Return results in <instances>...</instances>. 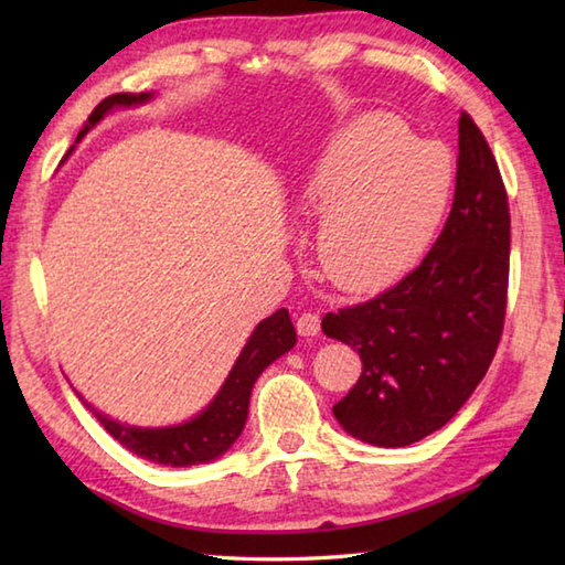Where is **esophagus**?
Listing matches in <instances>:
<instances>
[{"mask_svg":"<svg viewBox=\"0 0 565 565\" xmlns=\"http://www.w3.org/2000/svg\"><path fill=\"white\" fill-rule=\"evenodd\" d=\"M296 330L301 338H313V334L320 332V316L318 313H301L296 318Z\"/></svg>","mask_w":565,"mask_h":565,"instance_id":"obj_1","label":"esophagus"}]
</instances>
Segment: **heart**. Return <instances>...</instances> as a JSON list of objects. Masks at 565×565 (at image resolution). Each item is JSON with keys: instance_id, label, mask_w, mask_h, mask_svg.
Here are the masks:
<instances>
[{"instance_id": "heart-1", "label": "heart", "mask_w": 565, "mask_h": 565, "mask_svg": "<svg viewBox=\"0 0 565 565\" xmlns=\"http://www.w3.org/2000/svg\"><path fill=\"white\" fill-rule=\"evenodd\" d=\"M451 152L415 140L398 118L376 114L347 126L316 164L308 211L320 213L316 257L344 291L388 284L419 257L447 211Z\"/></svg>"}]
</instances>
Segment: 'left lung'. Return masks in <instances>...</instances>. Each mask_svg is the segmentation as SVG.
Instances as JSON below:
<instances>
[{
  "mask_svg": "<svg viewBox=\"0 0 565 565\" xmlns=\"http://www.w3.org/2000/svg\"><path fill=\"white\" fill-rule=\"evenodd\" d=\"M510 281V206L495 154L466 111L449 218L403 279L322 318L362 356V376L332 405L352 437L407 447L444 427L483 381L502 338Z\"/></svg>",
  "mask_w": 565,
  "mask_h": 565,
  "instance_id": "left-lung-1",
  "label": "left lung"
}]
</instances>
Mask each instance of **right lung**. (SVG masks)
Instances as JSON below:
<instances>
[{
    "label": "right lung",
    "mask_w": 565,
    "mask_h": 565,
    "mask_svg": "<svg viewBox=\"0 0 565 565\" xmlns=\"http://www.w3.org/2000/svg\"><path fill=\"white\" fill-rule=\"evenodd\" d=\"M148 99L150 94H111V97H106L97 104V109L89 114V121L84 126V130H79L77 142L94 124L102 121L104 114L114 109V106L142 104ZM294 344L296 330L291 326L289 310L279 308L274 316L264 318L257 330L252 332L245 350L237 356L231 376L225 379L223 388L215 395L213 403L199 417L189 419L184 425L164 429H140L114 423V419L97 413L94 407L92 413L97 415L104 429L109 431L118 444H124L128 451L142 456V459L164 466H194L213 461L215 456L231 449V444L239 437V431H243L249 407V393L262 371L267 369L274 359L289 352Z\"/></svg>",
    "instance_id": "right-lung-1"
}]
</instances>
